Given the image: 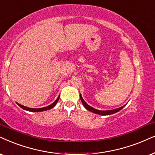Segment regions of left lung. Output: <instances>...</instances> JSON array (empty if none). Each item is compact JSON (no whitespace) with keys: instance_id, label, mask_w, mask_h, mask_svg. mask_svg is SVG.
<instances>
[{"instance_id":"1","label":"left lung","mask_w":155,"mask_h":155,"mask_svg":"<svg viewBox=\"0 0 155 155\" xmlns=\"http://www.w3.org/2000/svg\"><path fill=\"white\" fill-rule=\"evenodd\" d=\"M80 99H81V101L82 102V104L84 105V107H85L86 109H87V110H89L90 111H91V112L93 113H95V114H100V115H103V116H105V115H111V114H115L117 112H118L121 110V109H122L124 107L126 106V104L122 106V107H119V108H117V109H111V110H107V111H101V110H98L97 109H94L93 108V107H90L89 105H88L87 103H86V101L84 100V99L82 98L81 94H80Z\"/></svg>"}]
</instances>
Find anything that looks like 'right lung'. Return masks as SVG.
<instances>
[{"instance_id":"right-lung-1","label":"right lung","mask_w":155,"mask_h":155,"mask_svg":"<svg viewBox=\"0 0 155 155\" xmlns=\"http://www.w3.org/2000/svg\"><path fill=\"white\" fill-rule=\"evenodd\" d=\"M59 97L60 96H58L57 99H56V101H54V103H52L51 104L47 106L46 107H43V108H38V109H34V108H29V107H25V106H23L20 104L17 103V104L19 106V107H21V108L24 109V110H26V111H31V112H39V111H46V110H49V109L54 108V106L58 102V101L59 100Z\"/></svg>"}]
</instances>
